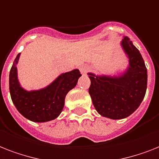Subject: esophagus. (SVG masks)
Returning <instances> with one entry per match:
<instances>
[{
	"mask_svg": "<svg viewBox=\"0 0 159 159\" xmlns=\"http://www.w3.org/2000/svg\"><path fill=\"white\" fill-rule=\"evenodd\" d=\"M89 69V68L87 66H86V65H81V66L79 67V70L80 72L82 73H86V72H87V70Z\"/></svg>",
	"mask_w": 159,
	"mask_h": 159,
	"instance_id": "1",
	"label": "esophagus"
}]
</instances>
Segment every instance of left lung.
I'll use <instances>...</instances> for the list:
<instances>
[{"label":"left lung","mask_w":159,"mask_h":159,"mask_svg":"<svg viewBox=\"0 0 159 159\" xmlns=\"http://www.w3.org/2000/svg\"><path fill=\"white\" fill-rule=\"evenodd\" d=\"M121 46L129 59L124 73L117 77L88 73L93 104L100 115L111 119H122L133 113L147 89V68L139 50L127 37L122 39Z\"/></svg>","instance_id":"obj_1"}]
</instances>
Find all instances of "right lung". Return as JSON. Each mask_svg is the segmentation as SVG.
Masks as SVG:
<instances>
[{"label": "right lung", "instance_id": "1", "mask_svg": "<svg viewBox=\"0 0 159 159\" xmlns=\"http://www.w3.org/2000/svg\"><path fill=\"white\" fill-rule=\"evenodd\" d=\"M17 55L10 72V93L17 110L27 119L45 122L55 119L61 113L68 92L74 88L82 74L78 69L62 73L45 88L28 91L22 88L17 76Z\"/></svg>", "mask_w": 159, "mask_h": 159}]
</instances>
